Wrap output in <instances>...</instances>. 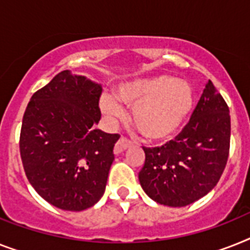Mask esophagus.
<instances>
[{
  "label": "esophagus",
  "mask_w": 250,
  "mask_h": 250,
  "mask_svg": "<svg viewBox=\"0 0 250 250\" xmlns=\"http://www.w3.org/2000/svg\"><path fill=\"white\" fill-rule=\"evenodd\" d=\"M133 146V143L130 142V140H127L126 138H120L119 139V142L116 143V146H115V149H113V152H115V154H120L121 152H124L125 149H127V148H130Z\"/></svg>",
  "instance_id": "esophagus-1"
}]
</instances>
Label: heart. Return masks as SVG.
<instances>
[{"instance_id":"b5f03b06","label":"heart","mask_w":250,"mask_h":250,"mask_svg":"<svg viewBox=\"0 0 250 250\" xmlns=\"http://www.w3.org/2000/svg\"><path fill=\"white\" fill-rule=\"evenodd\" d=\"M121 104L131 107V124L146 139L166 142L177 135L193 112L195 93L190 84L174 76H142L117 84L113 96L102 94L101 111L110 124L125 115Z\"/></svg>"}]
</instances>
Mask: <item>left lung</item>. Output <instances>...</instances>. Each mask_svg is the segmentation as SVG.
Returning a JSON list of instances; mask_svg holds the SVG:
<instances>
[{"instance_id": "left-lung-1", "label": "left lung", "mask_w": 250, "mask_h": 250, "mask_svg": "<svg viewBox=\"0 0 250 250\" xmlns=\"http://www.w3.org/2000/svg\"><path fill=\"white\" fill-rule=\"evenodd\" d=\"M230 111L211 80L187 126L162 147L143 148L139 183L146 194L164 206L185 207L216 187L230 148Z\"/></svg>"}]
</instances>
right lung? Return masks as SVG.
Here are the masks:
<instances>
[{
  "instance_id": "obj_1",
  "label": "right lung",
  "mask_w": 250,
  "mask_h": 250,
  "mask_svg": "<svg viewBox=\"0 0 250 250\" xmlns=\"http://www.w3.org/2000/svg\"><path fill=\"white\" fill-rule=\"evenodd\" d=\"M101 84L63 70L33 94L22 117L20 154L41 197L63 211L102 198L120 135L97 129Z\"/></svg>"
}]
</instances>
